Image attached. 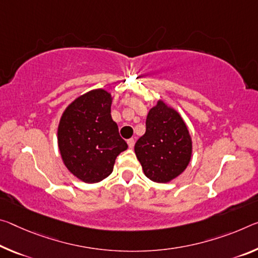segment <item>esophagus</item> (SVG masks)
I'll use <instances>...</instances> for the list:
<instances>
[{
    "mask_svg": "<svg viewBox=\"0 0 258 258\" xmlns=\"http://www.w3.org/2000/svg\"><path fill=\"white\" fill-rule=\"evenodd\" d=\"M134 144H136V140H134V139H128V140H127V145H128L130 148H133Z\"/></svg>",
    "mask_w": 258,
    "mask_h": 258,
    "instance_id": "esophagus-1",
    "label": "esophagus"
}]
</instances>
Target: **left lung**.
<instances>
[{
	"instance_id": "obj_1",
	"label": "left lung",
	"mask_w": 258,
	"mask_h": 258,
	"mask_svg": "<svg viewBox=\"0 0 258 258\" xmlns=\"http://www.w3.org/2000/svg\"><path fill=\"white\" fill-rule=\"evenodd\" d=\"M134 151L150 180L169 182L182 173L190 161L191 139L180 114L158 101L149 110L146 133Z\"/></svg>"
}]
</instances>
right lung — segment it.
<instances>
[{"mask_svg": "<svg viewBox=\"0 0 258 258\" xmlns=\"http://www.w3.org/2000/svg\"><path fill=\"white\" fill-rule=\"evenodd\" d=\"M57 134L65 166L87 183L111 174L117 156L127 149L111 118V95L104 89L73 101L60 118Z\"/></svg>", "mask_w": 258, "mask_h": 258, "instance_id": "add662e5", "label": "right lung"}]
</instances>
